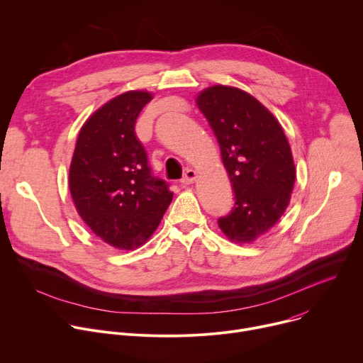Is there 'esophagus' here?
<instances>
[{"instance_id":"esophagus-1","label":"esophagus","mask_w":363,"mask_h":363,"mask_svg":"<svg viewBox=\"0 0 363 363\" xmlns=\"http://www.w3.org/2000/svg\"><path fill=\"white\" fill-rule=\"evenodd\" d=\"M194 179H196V172L194 170H191V169H187L186 172H184V174H183V177H182V184H190V183H193L194 182Z\"/></svg>"}]
</instances>
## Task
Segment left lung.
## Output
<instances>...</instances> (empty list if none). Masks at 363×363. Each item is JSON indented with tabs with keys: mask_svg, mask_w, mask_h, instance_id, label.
Masks as SVG:
<instances>
[{
	"mask_svg": "<svg viewBox=\"0 0 363 363\" xmlns=\"http://www.w3.org/2000/svg\"><path fill=\"white\" fill-rule=\"evenodd\" d=\"M197 106L219 143L235 194L232 211L218 225L230 240L252 242L290 202L296 167L287 137L261 102L238 88H208Z\"/></svg>",
	"mask_w": 363,
	"mask_h": 363,
	"instance_id": "left-lung-1",
	"label": "left lung"
}]
</instances>
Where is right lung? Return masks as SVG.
<instances>
[{
    "label": "right lung",
    "instance_id": "obj_1",
    "mask_svg": "<svg viewBox=\"0 0 363 363\" xmlns=\"http://www.w3.org/2000/svg\"><path fill=\"white\" fill-rule=\"evenodd\" d=\"M152 95L130 91L106 102L80 128L69 170L76 211L104 242L141 247L172 203L167 182L152 176L135 121Z\"/></svg>",
    "mask_w": 363,
    "mask_h": 363
}]
</instances>
